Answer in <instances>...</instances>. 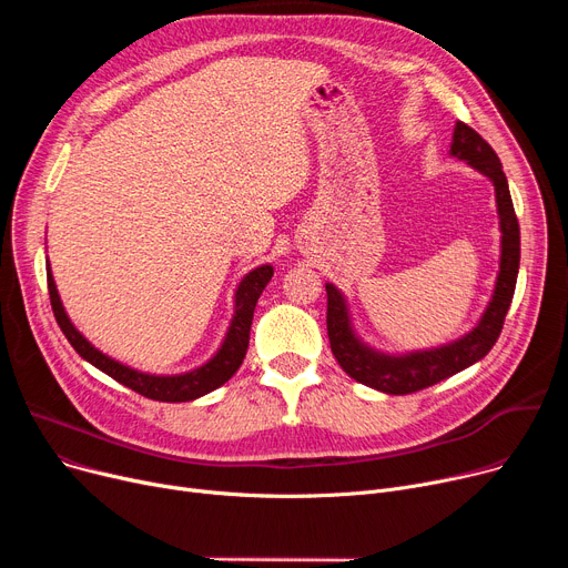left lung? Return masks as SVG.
Here are the masks:
<instances>
[{"instance_id":"obj_1","label":"left lung","mask_w":568,"mask_h":568,"mask_svg":"<svg viewBox=\"0 0 568 568\" xmlns=\"http://www.w3.org/2000/svg\"><path fill=\"white\" fill-rule=\"evenodd\" d=\"M452 156L467 161L474 170L486 174L495 186V200H497L499 230H501L499 274H497L493 300L486 313L481 315L479 324H476L469 334H465L463 338L449 345L398 354V356L384 354L368 347L366 343H362L359 336L354 334L345 296L332 283H326V334H329L336 362L349 377L382 394L405 396V394L422 392L426 386H433L484 359L497 343L506 311H509L514 300L518 266H520V227H518L509 184H506L501 163L493 152V146L471 126L463 122H456V129H454Z\"/></svg>"}]
</instances>
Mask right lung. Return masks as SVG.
<instances>
[{
	"label": "right lung",
	"mask_w": 568,
	"mask_h": 568,
	"mask_svg": "<svg viewBox=\"0 0 568 568\" xmlns=\"http://www.w3.org/2000/svg\"><path fill=\"white\" fill-rule=\"evenodd\" d=\"M45 272H48L50 306H52V313L57 317L59 329L64 332V336L69 338V343L73 345V349L82 356L84 362L97 366L99 371H103L105 375H110L119 384L129 386V389H133L135 394L144 396V398L161 400V403H186V400H195V398H200L209 392L219 389V386L225 384L239 371V366H242L246 349H248V336H251L255 304L260 300L262 290L266 287V283L272 281L274 266L262 264V266L253 268L251 274L244 276V281L239 283L236 294H234V317L230 322V329L225 334V341H223L221 349L204 366H200L191 373H182V375L140 373V371H133L124 364L110 359L108 354L99 352L92 343H89L75 329V326L69 320V315H67V311H64V306H62V302H59L57 285H54V278H52V272H50V262L45 264Z\"/></svg>",
	"instance_id": "add662e5"
}]
</instances>
